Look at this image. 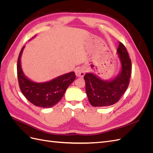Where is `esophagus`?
<instances>
[{
	"instance_id": "esophagus-1",
	"label": "esophagus",
	"mask_w": 153,
	"mask_h": 153,
	"mask_svg": "<svg viewBox=\"0 0 153 153\" xmlns=\"http://www.w3.org/2000/svg\"><path fill=\"white\" fill-rule=\"evenodd\" d=\"M75 73H76V75L77 76H78V77H83V76H84L85 73V70L84 68H79L76 69Z\"/></svg>"
}]
</instances>
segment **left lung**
I'll use <instances>...</instances> for the list:
<instances>
[{"label":"left lung","instance_id":"obj_1","mask_svg":"<svg viewBox=\"0 0 153 153\" xmlns=\"http://www.w3.org/2000/svg\"><path fill=\"white\" fill-rule=\"evenodd\" d=\"M117 52L121 59V73L112 81H103L92 73H87L84 78L85 91L89 103L93 106H106L117 103L126 92L131 73V61L125 46L119 42Z\"/></svg>","mask_w":153,"mask_h":153}]
</instances>
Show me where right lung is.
Instances as JSON below:
<instances>
[{
    "instance_id": "1",
    "label": "right lung",
    "mask_w": 153,
    "mask_h": 153,
    "mask_svg": "<svg viewBox=\"0 0 153 153\" xmlns=\"http://www.w3.org/2000/svg\"><path fill=\"white\" fill-rule=\"evenodd\" d=\"M21 51L17 61L18 84L22 94L31 103L43 108H50L61 100L67 88L76 79L75 72H71L45 83H36L27 79L23 73L20 64Z\"/></svg>"
}]
</instances>
